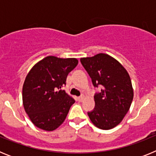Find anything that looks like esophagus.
Listing matches in <instances>:
<instances>
[{"mask_svg": "<svg viewBox=\"0 0 156 156\" xmlns=\"http://www.w3.org/2000/svg\"><path fill=\"white\" fill-rule=\"evenodd\" d=\"M83 99V96H80V97L77 98V100L79 101H82Z\"/></svg>", "mask_w": 156, "mask_h": 156, "instance_id": "34e87169", "label": "esophagus"}]
</instances>
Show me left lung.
Returning <instances> with one entry per match:
<instances>
[{
    "label": "left lung",
    "instance_id": "left-lung-1",
    "mask_svg": "<svg viewBox=\"0 0 156 156\" xmlns=\"http://www.w3.org/2000/svg\"><path fill=\"white\" fill-rule=\"evenodd\" d=\"M81 64L91 78L94 87L101 86L94 96L95 107L88 112L89 118L97 127H115L129 111L133 98L131 80L119 62L106 54L82 58Z\"/></svg>",
    "mask_w": 156,
    "mask_h": 156
}]
</instances>
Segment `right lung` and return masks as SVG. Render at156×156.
Masks as SVG:
<instances>
[{
    "mask_svg": "<svg viewBox=\"0 0 156 156\" xmlns=\"http://www.w3.org/2000/svg\"><path fill=\"white\" fill-rule=\"evenodd\" d=\"M77 64L76 58L48 56L29 72L23 87V102L37 127L52 131L65 121L75 100L61 89Z\"/></svg>",
    "mask_w": 156,
    "mask_h": 156,
    "instance_id": "1",
    "label": "right lung"
}]
</instances>
